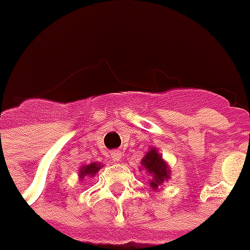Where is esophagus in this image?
<instances>
[{
	"mask_svg": "<svg viewBox=\"0 0 250 250\" xmlns=\"http://www.w3.org/2000/svg\"><path fill=\"white\" fill-rule=\"evenodd\" d=\"M111 160L112 161H121V152L119 150L111 152Z\"/></svg>",
	"mask_w": 250,
	"mask_h": 250,
	"instance_id": "1",
	"label": "esophagus"
}]
</instances>
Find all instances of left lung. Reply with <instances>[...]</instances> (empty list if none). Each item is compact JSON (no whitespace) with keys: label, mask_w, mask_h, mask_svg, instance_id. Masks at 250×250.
Wrapping results in <instances>:
<instances>
[{"label":"left lung","mask_w":250,"mask_h":250,"mask_svg":"<svg viewBox=\"0 0 250 250\" xmlns=\"http://www.w3.org/2000/svg\"><path fill=\"white\" fill-rule=\"evenodd\" d=\"M143 165L146 170L149 171L153 176V180L150 181V186L152 188H159V185L164 180H167V167L165 161L161 159V156L156 152V149H150L146 155V157L142 160Z\"/></svg>","instance_id":"1"}]
</instances>
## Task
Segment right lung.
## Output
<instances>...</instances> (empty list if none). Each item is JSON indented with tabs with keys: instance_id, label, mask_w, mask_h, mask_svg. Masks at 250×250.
I'll return each instance as SVG.
<instances>
[{
	"instance_id": "add662e5",
	"label": "right lung",
	"mask_w": 250,
	"mask_h": 250,
	"mask_svg": "<svg viewBox=\"0 0 250 250\" xmlns=\"http://www.w3.org/2000/svg\"><path fill=\"white\" fill-rule=\"evenodd\" d=\"M101 169V165H98V164H90V165H87V167H83L81 170H80V177L81 178H83L85 176H94L97 171L100 170Z\"/></svg>"
}]
</instances>
